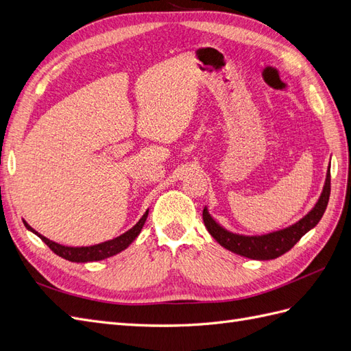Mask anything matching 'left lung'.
<instances>
[{
	"mask_svg": "<svg viewBox=\"0 0 351 351\" xmlns=\"http://www.w3.org/2000/svg\"><path fill=\"white\" fill-rule=\"evenodd\" d=\"M329 193H331V168L328 167L322 193L319 199H317L315 206L307 212L302 219L297 221L295 224L262 236H244L228 231L212 218L208 206L204 208V215L202 217H204L205 227L209 231V234L214 237L222 247L249 259L269 261L281 256L285 252H289L307 231H311L313 227H316L326 209Z\"/></svg>",
	"mask_w": 351,
	"mask_h": 351,
	"instance_id": "left-lung-1",
	"label": "left lung"
}]
</instances>
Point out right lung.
I'll use <instances>...</instances> for the list:
<instances>
[{"instance_id": "add662e5", "label": "right lung", "mask_w": 351, "mask_h": 351, "mask_svg": "<svg viewBox=\"0 0 351 351\" xmlns=\"http://www.w3.org/2000/svg\"><path fill=\"white\" fill-rule=\"evenodd\" d=\"M147 214H149V209H147L145 214L142 215V218L136 222V224L129 230L123 232L121 236L115 237L112 240L108 241H104V243H98V244H93V246H82V247H70V246H62L60 243L52 241L47 237H44L36 230L32 228L27 222L23 219V224L25 227L36 234L42 241H44L47 246L54 252L58 256H61L62 259L70 261V262H95V261H104L107 258L114 256V254L123 252L124 249H127L130 246V244L136 240V237L141 234V231L145 226V221L147 218Z\"/></svg>"}]
</instances>
